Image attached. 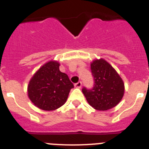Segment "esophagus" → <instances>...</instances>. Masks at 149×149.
<instances>
[{"label":"esophagus","mask_w":149,"mask_h":149,"mask_svg":"<svg viewBox=\"0 0 149 149\" xmlns=\"http://www.w3.org/2000/svg\"><path fill=\"white\" fill-rule=\"evenodd\" d=\"M81 86H82V82H81V81H79V82L76 83V84H74V86H75L76 88H81Z\"/></svg>","instance_id":"1"}]
</instances>
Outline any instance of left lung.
<instances>
[{
  "instance_id": "8db88e82",
  "label": "left lung",
  "mask_w": 149,
  "mask_h": 149,
  "mask_svg": "<svg viewBox=\"0 0 149 149\" xmlns=\"http://www.w3.org/2000/svg\"><path fill=\"white\" fill-rule=\"evenodd\" d=\"M94 86L82 92L89 105L97 110H107L120 102L125 92L122 79L110 63L104 59L95 60L91 63Z\"/></svg>"
}]
</instances>
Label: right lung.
Segmentation results:
<instances>
[{
	"instance_id": "1",
	"label": "right lung",
	"mask_w": 149,
	"mask_h": 149,
	"mask_svg": "<svg viewBox=\"0 0 149 149\" xmlns=\"http://www.w3.org/2000/svg\"><path fill=\"white\" fill-rule=\"evenodd\" d=\"M56 61L46 63L34 74L27 86L28 97L35 106L47 111L65 103L74 85L66 74L60 71Z\"/></svg>"
}]
</instances>
